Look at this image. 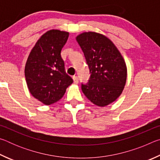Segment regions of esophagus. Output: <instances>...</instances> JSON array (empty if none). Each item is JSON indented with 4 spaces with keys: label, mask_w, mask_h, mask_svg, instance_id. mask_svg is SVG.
Returning a JSON list of instances; mask_svg holds the SVG:
<instances>
[{
    "label": "esophagus",
    "mask_w": 160,
    "mask_h": 160,
    "mask_svg": "<svg viewBox=\"0 0 160 160\" xmlns=\"http://www.w3.org/2000/svg\"><path fill=\"white\" fill-rule=\"evenodd\" d=\"M72 79H73V82L75 84L78 83V78L77 76H73L72 77Z\"/></svg>",
    "instance_id": "34e87169"
}]
</instances>
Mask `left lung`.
<instances>
[{"label": "left lung", "instance_id": "1", "mask_svg": "<svg viewBox=\"0 0 160 160\" xmlns=\"http://www.w3.org/2000/svg\"><path fill=\"white\" fill-rule=\"evenodd\" d=\"M76 40L90 72L88 82L81 85L82 92L97 106H107L123 90L127 78L125 61L114 44L102 34L83 32Z\"/></svg>", "mask_w": 160, "mask_h": 160}]
</instances>
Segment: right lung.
I'll use <instances>...</instances> for the list:
<instances>
[{
  "label": "right lung",
  "instance_id": "1",
  "mask_svg": "<svg viewBox=\"0 0 160 160\" xmlns=\"http://www.w3.org/2000/svg\"><path fill=\"white\" fill-rule=\"evenodd\" d=\"M69 33L46 32L35 44L26 62L25 75L29 92L46 105L60 100L73 80L65 71L61 52Z\"/></svg>",
  "mask_w": 160,
  "mask_h": 160
}]
</instances>
